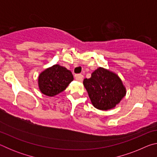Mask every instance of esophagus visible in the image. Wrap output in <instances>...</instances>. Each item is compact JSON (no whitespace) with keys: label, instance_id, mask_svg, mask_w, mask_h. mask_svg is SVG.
Here are the masks:
<instances>
[{"label":"esophagus","instance_id":"1","mask_svg":"<svg viewBox=\"0 0 157 157\" xmlns=\"http://www.w3.org/2000/svg\"><path fill=\"white\" fill-rule=\"evenodd\" d=\"M75 78L76 80H78L79 82H82L83 80V78L84 76L82 75V74H77V75H75Z\"/></svg>","mask_w":157,"mask_h":157}]
</instances>
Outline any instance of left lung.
Listing matches in <instances>:
<instances>
[{
    "label": "left lung",
    "instance_id": "obj_1",
    "mask_svg": "<svg viewBox=\"0 0 157 157\" xmlns=\"http://www.w3.org/2000/svg\"><path fill=\"white\" fill-rule=\"evenodd\" d=\"M83 84L93 105L100 110L114 108L126 94L118 75L102 67L93 72L89 79L85 78Z\"/></svg>",
    "mask_w": 157,
    "mask_h": 157
}]
</instances>
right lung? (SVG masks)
<instances>
[{"label":"right lung","instance_id":"right-lung-1","mask_svg":"<svg viewBox=\"0 0 157 157\" xmlns=\"http://www.w3.org/2000/svg\"><path fill=\"white\" fill-rule=\"evenodd\" d=\"M73 80V76L70 71L55 64L40 73L38 79L39 88L42 94L52 97L64 91Z\"/></svg>","mask_w":157,"mask_h":157}]
</instances>
